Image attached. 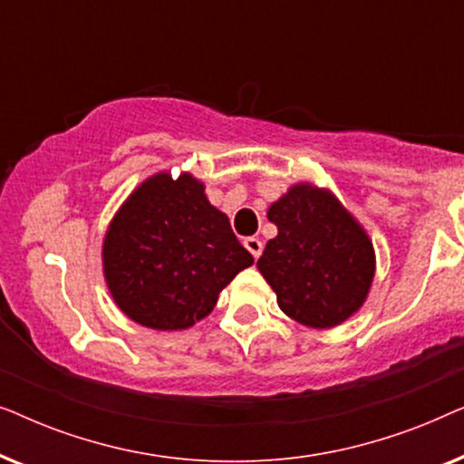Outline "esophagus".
<instances>
[{
    "mask_svg": "<svg viewBox=\"0 0 464 464\" xmlns=\"http://www.w3.org/2000/svg\"><path fill=\"white\" fill-rule=\"evenodd\" d=\"M243 245L246 246V251H249L251 256L256 257V259H257L259 256H262L264 245H262V240H259V238H256V237H249V238H245V240H243Z\"/></svg>",
    "mask_w": 464,
    "mask_h": 464,
    "instance_id": "obj_1",
    "label": "esophagus"
}]
</instances>
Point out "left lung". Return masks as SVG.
<instances>
[{"instance_id":"obj_1","label":"left lung","mask_w":464,"mask_h":464,"mask_svg":"<svg viewBox=\"0 0 464 464\" xmlns=\"http://www.w3.org/2000/svg\"><path fill=\"white\" fill-rule=\"evenodd\" d=\"M278 234L257 268L281 310L310 329H329L363 306L376 275L365 227L332 189L302 181L268 208Z\"/></svg>"}]
</instances>
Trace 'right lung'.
I'll use <instances>...</instances> for the list:
<instances>
[{
  "mask_svg": "<svg viewBox=\"0 0 464 464\" xmlns=\"http://www.w3.org/2000/svg\"><path fill=\"white\" fill-rule=\"evenodd\" d=\"M103 276L116 306L158 332L188 329L211 314L218 297L253 256L227 215L208 202L205 183L169 170L132 189L107 226Z\"/></svg>",
  "mask_w": 464,
  "mask_h": 464,
  "instance_id": "right-lung-1",
  "label": "right lung"
}]
</instances>
